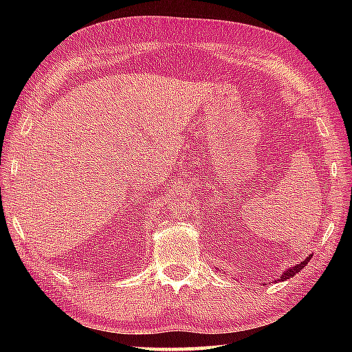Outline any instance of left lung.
Wrapping results in <instances>:
<instances>
[{
	"label": "left lung",
	"mask_w": 352,
	"mask_h": 352,
	"mask_svg": "<svg viewBox=\"0 0 352 352\" xmlns=\"http://www.w3.org/2000/svg\"><path fill=\"white\" fill-rule=\"evenodd\" d=\"M309 260H310V257H307V258H305V260H302L300 265H296V266H294V267H290V269H287V271H286V272H284V274H283V275L280 276V278H278V281H284V280H289V278H292V276H294V275H296L298 272H300V271H301V269H304V267H305V265H307V263H309Z\"/></svg>",
	"instance_id": "left-lung-1"
}]
</instances>
